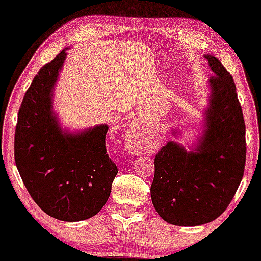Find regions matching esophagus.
<instances>
[{"label": "esophagus", "instance_id": "obj_1", "mask_svg": "<svg viewBox=\"0 0 261 261\" xmlns=\"http://www.w3.org/2000/svg\"><path fill=\"white\" fill-rule=\"evenodd\" d=\"M126 137H127L128 143H130L131 148L135 149V151H136V149H139V145L141 142V139H142V135L139 133V130H137V128H134V127L130 128V130L127 131Z\"/></svg>", "mask_w": 261, "mask_h": 261}]
</instances>
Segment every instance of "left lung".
Masks as SVG:
<instances>
[{
  "instance_id": "obj_1",
  "label": "left lung",
  "mask_w": 261,
  "mask_h": 261,
  "mask_svg": "<svg viewBox=\"0 0 261 261\" xmlns=\"http://www.w3.org/2000/svg\"><path fill=\"white\" fill-rule=\"evenodd\" d=\"M205 58L214 76L207 82L201 131L187 146L168 141L154 158L152 203L174 226L216 220L232 201L244 173L245 125L234 81L216 56ZM170 133L175 139L182 136L179 128Z\"/></svg>"
}]
</instances>
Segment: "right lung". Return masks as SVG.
Returning a JSON list of instances; mask_svg holds the SVG:
<instances>
[{
    "label": "right lung",
    "instance_id": "right-lung-1",
    "mask_svg": "<svg viewBox=\"0 0 261 261\" xmlns=\"http://www.w3.org/2000/svg\"><path fill=\"white\" fill-rule=\"evenodd\" d=\"M68 49L41 67L23 98L14 160L39 207L56 220L77 222L103 208L118 168L107 154L108 125L68 130L54 110V91Z\"/></svg>",
    "mask_w": 261,
    "mask_h": 261
}]
</instances>
